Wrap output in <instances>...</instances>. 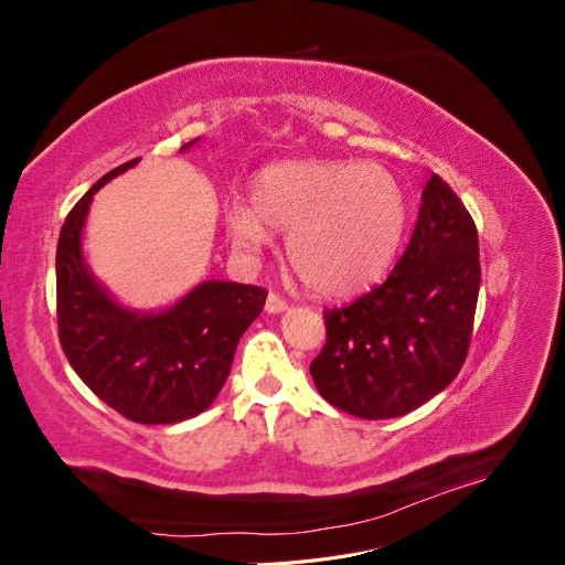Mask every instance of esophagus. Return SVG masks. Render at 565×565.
<instances>
[{
  "instance_id": "1",
  "label": "esophagus",
  "mask_w": 565,
  "mask_h": 565,
  "mask_svg": "<svg viewBox=\"0 0 565 565\" xmlns=\"http://www.w3.org/2000/svg\"><path fill=\"white\" fill-rule=\"evenodd\" d=\"M264 309H266V313H270V316L285 313V311H287V301H285V299H280L278 295H268Z\"/></svg>"
}]
</instances>
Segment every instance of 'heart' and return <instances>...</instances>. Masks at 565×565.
<instances>
[{
  "instance_id": "1",
  "label": "heart",
  "mask_w": 565,
  "mask_h": 565,
  "mask_svg": "<svg viewBox=\"0 0 565 565\" xmlns=\"http://www.w3.org/2000/svg\"><path fill=\"white\" fill-rule=\"evenodd\" d=\"M252 207L226 216L233 243L247 254L289 233L287 256L311 292L353 297L380 282L403 245L407 200L386 167L353 160H295L262 169Z\"/></svg>"
}]
</instances>
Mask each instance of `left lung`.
Returning <instances> with one entry per match:
<instances>
[{
  "mask_svg": "<svg viewBox=\"0 0 565 565\" xmlns=\"http://www.w3.org/2000/svg\"><path fill=\"white\" fill-rule=\"evenodd\" d=\"M478 287L473 218L431 174L413 237L384 285L324 311L328 344L311 363L320 396L361 419L403 417L431 401L465 365Z\"/></svg>",
  "mask_w": 565,
  "mask_h": 565,
  "instance_id": "left-lung-1",
  "label": "left lung"
}]
</instances>
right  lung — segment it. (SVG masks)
Returning <instances> with one entry per match:
<instances>
[{
	"mask_svg": "<svg viewBox=\"0 0 565 565\" xmlns=\"http://www.w3.org/2000/svg\"><path fill=\"white\" fill-rule=\"evenodd\" d=\"M136 164H119L98 179L65 216L56 249L58 337L79 380L119 415L139 424H177L214 403L237 341L259 318L268 292L202 280L158 311L131 309L110 295L84 259L82 233L94 195Z\"/></svg>",
	"mask_w": 565,
	"mask_h": 565,
	"instance_id": "obj_1",
	"label": "right lung"
}]
</instances>
